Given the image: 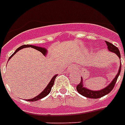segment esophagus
Instances as JSON below:
<instances>
[{"label": "esophagus", "mask_w": 125, "mask_h": 125, "mask_svg": "<svg viewBox=\"0 0 125 125\" xmlns=\"http://www.w3.org/2000/svg\"><path fill=\"white\" fill-rule=\"evenodd\" d=\"M73 69H74V67L73 66V65H71L70 67H69V70L73 71Z\"/></svg>", "instance_id": "esophagus-1"}]
</instances>
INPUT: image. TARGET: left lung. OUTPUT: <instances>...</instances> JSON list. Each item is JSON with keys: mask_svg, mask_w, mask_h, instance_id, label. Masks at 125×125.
Returning <instances> with one entry per match:
<instances>
[{"mask_svg": "<svg viewBox=\"0 0 125 125\" xmlns=\"http://www.w3.org/2000/svg\"><path fill=\"white\" fill-rule=\"evenodd\" d=\"M107 46H108V49L110 51L112 52H115L116 54L119 58H121V54L120 52L119 51V49L117 47H116L115 45H114L112 43H109L108 42H106ZM121 69V66H120L119 69V72L116 76L115 77L114 79L112 80V82H111L106 87H105L104 89H101L99 91H91L88 89H86L85 87H83V83H82V78H81V81L79 83V84L76 85V90L78 93H80V95H83V97H87V98H91V99H98V98H101V97L104 96V95L108 94L110 92L115 86V84L116 83L117 78H118L119 75L120 74Z\"/></svg>", "mask_w": 125, "mask_h": 125, "instance_id": "8db88e82", "label": "left lung"}]
</instances>
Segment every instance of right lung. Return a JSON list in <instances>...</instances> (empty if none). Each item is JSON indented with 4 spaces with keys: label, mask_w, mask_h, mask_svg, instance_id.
Returning a JSON list of instances; mask_svg holds the SVG:
<instances>
[{
    "label": "right lung",
    "mask_w": 125,
    "mask_h": 125,
    "mask_svg": "<svg viewBox=\"0 0 125 125\" xmlns=\"http://www.w3.org/2000/svg\"><path fill=\"white\" fill-rule=\"evenodd\" d=\"M26 47H32V48H33V49H35L36 50H37V51H39L40 52H41L43 54L45 55L47 54V50L45 49V48H43V47H36V46H34V45H22V46H21L20 47H19L18 49H17V50L15 51L14 52H13V54L11 56L10 58H9V60L11 58V57L13 56V55H14L15 53L17 52V51H19V50H21V49H23V48H26ZM58 76V74H56L55 76H53V78H52V80H51V82H49V83L48 84V85H47V87H46V88H45L44 90H43V91H42V93H40V95H38V96H36V97H34V98H33V99H28V100H27L28 101H38V100H40V99H42V98H44L45 97H46L47 95H48L49 94V93L51 92V89H52V87L53 86V85H54V80L55 78H56V77Z\"/></svg>",
    "instance_id": "add662e5"
}]
</instances>
